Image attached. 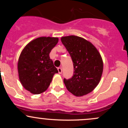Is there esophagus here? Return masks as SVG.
Here are the masks:
<instances>
[{
    "label": "esophagus",
    "instance_id": "34e87169",
    "mask_svg": "<svg viewBox=\"0 0 128 128\" xmlns=\"http://www.w3.org/2000/svg\"><path fill=\"white\" fill-rule=\"evenodd\" d=\"M58 73H59L60 74H61V73H62V68H61V67H58Z\"/></svg>",
    "mask_w": 128,
    "mask_h": 128
}]
</instances>
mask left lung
Instances as JSON below:
<instances>
[{
    "label": "left lung",
    "mask_w": 128,
    "mask_h": 128,
    "mask_svg": "<svg viewBox=\"0 0 128 128\" xmlns=\"http://www.w3.org/2000/svg\"><path fill=\"white\" fill-rule=\"evenodd\" d=\"M61 42L66 47L73 62L72 78L64 79L69 92L80 97L92 92L99 84L104 64L100 54L91 42L75 36H62Z\"/></svg>",
    "instance_id": "obj_1"
}]
</instances>
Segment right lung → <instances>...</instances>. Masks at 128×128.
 Segmentation results:
<instances>
[{
  "mask_svg": "<svg viewBox=\"0 0 128 128\" xmlns=\"http://www.w3.org/2000/svg\"><path fill=\"white\" fill-rule=\"evenodd\" d=\"M58 42L56 37L37 38L29 42L20 54L17 64L19 79L23 87L34 94L45 92L58 72L49 56Z\"/></svg>",
  "mask_w": 128,
  "mask_h": 128,
  "instance_id": "add662e5",
  "label": "right lung"
}]
</instances>
